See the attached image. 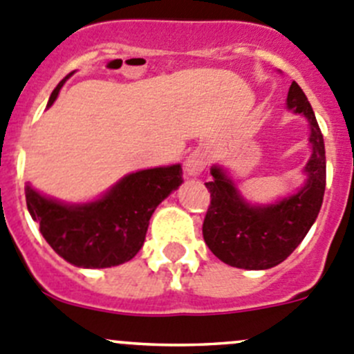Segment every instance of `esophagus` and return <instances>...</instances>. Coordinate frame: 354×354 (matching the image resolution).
Wrapping results in <instances>:
<instances>
[{"label": "esophagus", "mask_w": 354, "mask_h": 354, "mask_svg": "<svg viewBox=\"0 0 354 354\" xmlns=\"http://www.w3.org/2000/svg\"><path fill=\"white\" fill-rule=\"evenodd\" d=\"M207 160H209L207 151L204 150V148H196L192 153L188 155L187 160H185V169H187V173L190 174V176H199V174L206 169Z\"/></svg>", "instance_id": "obj_1"}]
</instances>
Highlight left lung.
I'll list each match as a JSON object with an SVG mask.
<instances>
[{
	"label": "left lung",
	"mask_w": 354,
	"mask_h": 354,
	"mask_svg": "<svg viewBox=\"0 0 354 354\" xmlns=\"http://www.w3.org/2000/svg\"><path fill=\"white\" fill-rule=\"evenodd\" d=\"M288 108L306 115L311 125L313 155L306 166L307 181L299 192L269 206H252L237 192L222 167H211L206 188L211 203L203 236L214 257L239 269H270L288 259L315 223L325 196V143L315 111L297 82L288 91Z\"/></svg>",
	"instance_id": "left-lung-1"
}]
</instances>
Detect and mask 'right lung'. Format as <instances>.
Wrapping results in <instances>:
<instances>
[{
	"label": "right lung",
	"instance_id": "1",
	"mask_svg": "<svg viewBox=\"0 0 354 354\" xmlns=\"http://www.w3.org/2000/svg\"><path fill=\"white\" fill-rule=\"evenodd\" d=\"M66 78L54 88L47 106L57 99ZM181 181V166L174 164L127 174L94 203L62 204L29 185L26 203L59 257L77 267L102 269L129 262L140 252L155 207Z\"/></svg>",
	"mask_w": 354,
	"mask_h": 354
}]
</instances>
